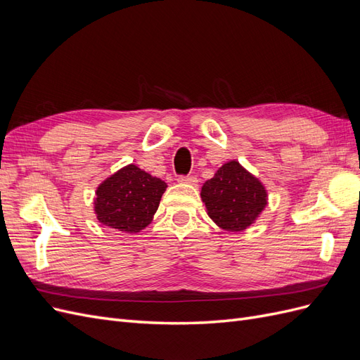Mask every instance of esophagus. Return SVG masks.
Wrapping results in <instances>:
<instances>
[{
    "label": "esophagus",
    "mask_w": 360,
    "mask_h": 360,
    "mask_svg": "<svg viewBox=\"0 0 360 360\" xmlns=\"http://www.w3.org/2000/svg\"><path fill=\"white\" fill-rule=\"evenodd\" d=\"M179 181L180 183H186V184H197L198 179L195 177V176H180Z\"/></svg>",
    "instance_id": "1"
}]
</instances>
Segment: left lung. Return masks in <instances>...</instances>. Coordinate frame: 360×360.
<instances>
[{"label":"left lung","mask_w":360,"mask_h":360,"mask_svg":"<svg viewBox=\"0 0 360 360\" xmlns=\"http://www.w3.org/2000/svg\"><path fill=\"white\" fill-rule=\"evenodd\" d=\"M201 198L212 219L226 231H242L252 224L267 204L263 184L231 160L207 180Z\"/></svg>","instance_id":"1"}]
</instances>
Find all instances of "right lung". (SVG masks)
<instances>
[{
  "instance_id": "obj_1",
  "label": "right lung",
  "mask_w": 360,
  "mask_h": 360,
  "mask_svg": "<svg viewBox=\"0 0 360 360\" xmlns=\"http://www.w3.org/2000/svg\"><path fill=\"white\" fill-rule=\"evenodd\" d=\"M165 189L160 179L135 165L124 167L97 189V219L120 231L138 233L150 224Z\"/></svg>"
}]
</instances>
